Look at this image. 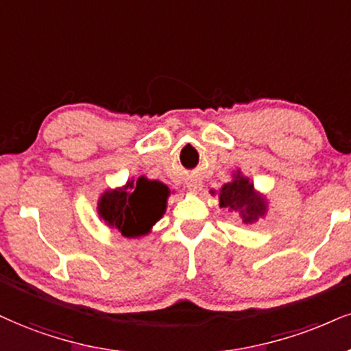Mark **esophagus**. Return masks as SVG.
<instances>
[{
	"label": "esophagus",
	"mask_w": 351,
	"mask_h": 351,
	"mask_svg": "<svg viewBox=\"0 0 351 351\" xmlns=\"http://www.w3.org/2000/svg\"><path fill=\"white\" fill-rule=\"evenodd\" d=\"M187 187H189V190H192V192H197V190L200 189V184H198V182H190Z\"/></svg>",
	"instance_id": "obj_1"
}]
</instances>
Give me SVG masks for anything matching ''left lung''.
Masks as SVG:
<instances>
[{
    "label": "left lung",
    "instance_id": "left-lung-1",
    "mask_svg": "<svg viewBox=\"0 0 351 351\" xmlns=\"http://www.w3.org/2000/svg\"><path fill=\"white\" fill-rule=\"evenodd\" d=\"M219 205L223 208L237 211L244 223L255 221L265 211L263 200L254 193V185L241 176H236L232 182L223 185L219 193Z\"/></svg>",
    "mask_w": 351,
    "mask_h": 351
}]
</instances>
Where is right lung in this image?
Listing matches in <instances>:
<instances>
[{
  "mask_svg": "<svg viewBox=\"0 0 351 351\" xmlns=\"http://www.w3.org/2000/svg\"><path fill=\"white\" fill-rule=\"evenodd\" d=\"M167 193L164 184L141 177L136 184L128 182L123 190L104 193L99 215L123 236H143L162 216Z\"/></svg>",
  "mask_w": 351,
  "mask_h": 351,
  "instance_id": "1",
  "label": "right lung"
}]
</instances>
